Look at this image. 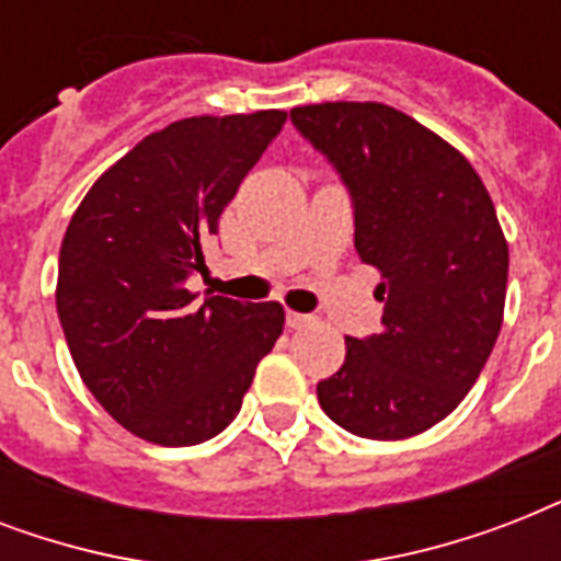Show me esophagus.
Returning a JSON list of instances; mask_svg holds the SVG:
<instances>
[{
    "label": "esophagus",
    "mask_w": 561,
    "mask_h": 561,
    "mask_svg": "<svg viewBox=\"0 0 561 561\" xmlns=\"http://www.w3.org/2000/svg\"><path fill=\"white\" fill-rule=\"evenodd\" d=\"M285 320H288V329H306V325L314 323V317L297 314V311H288V314H285Z\"/></svg>",
    "instance_id": "1"
}]
</instances>
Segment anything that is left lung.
Segmentation results:
<instances>
[{"label":"left lung","instance_id":"8db88e82","mask_svg":"<svg viewBox=\"0 0 561 561\" xmlns=\"http://www.w3.org/2000/svg\"><path fill=\"white\" fill-rule=\"evenodd\" d=\"M355 206V250L381 273V332L346 337L317 383L325 416L367 439H408L451 413L486 367L504 323L510 247L471 162L378 101L290 110Z\"/></svg>","mask_w":561,"mask_h":561}]
</instances>
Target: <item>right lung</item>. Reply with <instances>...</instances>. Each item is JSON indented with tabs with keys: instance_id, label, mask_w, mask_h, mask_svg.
<instances>
[{
	"instance_id": "obj_1",
	"label": "right lung",
	"mask_w": 561,
	"mask_h": 561,
	"mask_svg": "<svg viewBox=\"0 0 561 561\" xmlns=\"http://www.w3.org/2000/svg\"><path fill=\"white\" fill-rule=\"evenodd\" d=\"M288 113L192 116L145 136L75 209L57 262V317L83 383L148 443L197 445L238 416L282 334L279 302L206 297L186 279L224 206Z\"/></svg>"
}]
</instances>
